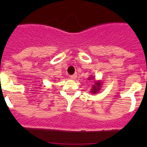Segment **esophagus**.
<instances>
[{
  "label": "esophagus",
  "mask_w": 147,
  "mask_h": 147,
  "mask_svg": "<svg viewBox=\"0 0 147 147\" xmlns=\"http://www.w3.org/2000/svg\"><path fill=\"white\" fill-rule=\"evenodd\" d=\"M76 78H77L76 75H71L70 76V79H72V80H75Z\"/></svg>",
  "instance_id": "esophagus-1"
}]
</instances>
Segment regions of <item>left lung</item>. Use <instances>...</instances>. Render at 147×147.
I'll return each mask as SVG.
<instances>
[{"label":"left lung","instance_id":"1","mask_svg":"<svg viewBox=\"0 0 147 147\" xmlns=\"http://www.w3.org/2000/svg\"><path fill=\"white\" fill-rule=\"evenodd\" d=\"M88 80H94V84H92V87L90 90V93L91 94H96L100 92V90H101V87L102 85V82L100 80H96L94 78L93 76H90L88 78Z\"/></svg>","mask_w":147,"mask_h":147}]
</instances>
